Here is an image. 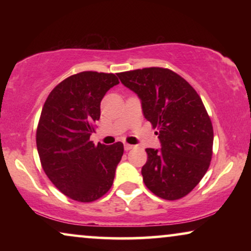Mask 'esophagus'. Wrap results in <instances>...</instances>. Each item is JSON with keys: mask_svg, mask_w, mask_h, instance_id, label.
I'll list each match as a JSON object with an SVG mask.
<instances>
[{"mask_svg": "<svg viewBox=\"0 0 251 251\" xmlns=\"http://www.w3.org/2000/svg\"><path fill=\"white\" fill-rule=\"evenodd\" d=\"M132 149H133V145H130V144L125 143V150L126 151H130V150H132Z\"/></svg>", "mask_w": 251, "mask_h": 251, "instance_id": "obj_1", "label": "esophagus"}]
</instances>
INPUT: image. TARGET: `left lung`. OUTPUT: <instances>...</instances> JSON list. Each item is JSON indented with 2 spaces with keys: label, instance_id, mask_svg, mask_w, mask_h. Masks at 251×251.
<instances>
[{
  "label": "left lung",
  "instance_id": "obj_1",
  "mask_svg": "<svg viewBox=\"0 0 251 251\" xmlns=\"http://www.w3.org/2000/svg\"><path fill=\"white\" fill-rule=\"evenodd\" d=\"M142 100L146 120L157 129L161 150L146 149L144 184L164 200L187 195L207 173L214 129L200 96L188 82L162 67L118 73Z\"/></svg>",
  "mask_w": 251,
  "mask_h": 251
}]
</instances>
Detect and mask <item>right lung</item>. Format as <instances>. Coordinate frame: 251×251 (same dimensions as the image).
<instances>
[{
    "label": "right lung",
    "mask_w": 251,
    "mask_h": 251,
    "mask_svg": "<svg viewBox=\"0 0 251 251\" xmlns=\"http://www.w3.org/2000/svg\"><path fill=\"white\" fill-rule=\"evenodd\" d=\"M119 83L113 73L71 75L48 96L36 129L41 166L61 193L77 202H94L112 187L123 144L90 140L100 118V101Z\"/></svg>",
    "instance_id": "obj_1"
}]
</instances>
